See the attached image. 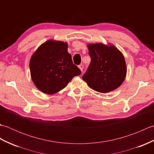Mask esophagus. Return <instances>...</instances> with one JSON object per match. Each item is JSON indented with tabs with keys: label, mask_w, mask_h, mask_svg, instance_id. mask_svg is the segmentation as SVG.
<instances>
[{
	"label": "esophagus",
	"mask_w": 154,
	"mask_h": 154,
	"mask_svg": "<svg viewBox=\"0 0 154 154\" xmlns=\"http://www.w3.org/2000/svg\"><path fill=\"white\" fill-rule=\"evenodd\" d=\"M79 68L80 69L81 71H83V68H84L83 65H82V64H81V65H79Z\"/></svg>",
	"instance_id": "obj_1"
}]
</instances>
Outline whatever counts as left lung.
Instances as JSON below:
<instances>
[{
	"mask_svg": "<svg viewBox=\"0 0 154 154\" xmlns=\"http://www.w3.org/2000/svg\"><path fill=\"white\" fill-rule=\"evenodd\" d=\"M91 61L83 79L91 89L106 93L117 89L125 79L126 66L117 49L102 44L88 45Z\"/></svg>",
	"mask_w": 154,
	"mask_h": 154,
	"instance_id": "obj_1",
	"label": "left lung"
}]
</instances>
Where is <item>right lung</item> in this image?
<instances>
[{
  "label": "right lung",
  "mask_w": 154,
  "mask_h": 154,
  "mask_svg": "<svg viewBox=\"0 0 154 154\" xmlns=\"http://www.w3.org/2000/svg\"><path fill=\"white\" fill-rule=\"evenodd\" d=\"M32 81L39 90L52 94L67 85L75 76L81 73L73 63L67 51V44L49 40L41 45L30 60Z\"/></svg>",
  "instance_id": "obj_1"
}]
</instances>
